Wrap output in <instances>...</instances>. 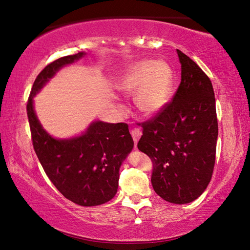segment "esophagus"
<instances>
[{
  "label": "esophagus",
  "instance_id": "esophagus-1",
  "mask_svg": "<svg viewBox=\"0 0 250 250\" xmlns=\"http://www.w3.org/2000/svg\"><path fill=\"white\" fill-rule=\"evenodd\" d=\"M131 135L132 138H133V141H134V144L136 146V144H138V141L140 140L141 135H142V131L139 129V128H134L131 130Z\"/></svg>",
  "mask_w": 250,
  "mask_h": 250
}]
</instances>
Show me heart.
<instances>
[{"mask_svg":"<svg viewBox=\"0 0 250 250\" xmlns=\"http://www.w3.org/2000/svg\"><path fill=\"white\" fill-rule=\"evenodd\" d=\"M121 90L135 94V104L145 115H156L168 104L172 70L165 62L143 61L132 65L119 83Z\"/></svg>","mask_w":250,"mask_h":250,"instance_id":"1","label":"heart"}]
</instances>
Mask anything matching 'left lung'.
<instances>
[{
	"label": "left lung",
	"instance_id": "left-lung-1",
	"mask_svg": "<svg viewBox=\"0 0 250 250\" xmlns=\"http://www.w3.org/2000/svg\"><path fill=\"white\" fill-rule=\"evenodd\" d=\"M181 82L171 102L153 118L141 122L138 148L153 163L151 185L172 204H188L211 180L218 139L212 83L180 50Z\"/></svg>",
	"mask_w": 250,
	"mask_h": 250
}]
</instances>
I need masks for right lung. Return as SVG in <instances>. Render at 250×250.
Listing matches in <instances>:
<instances>
[{"instance_id":"right-lung-1","label":"right lung","mask_w":250,"mask_h":250,"mask_svg":"<svg viewBox=\"0 0 250 250\" xmlns=\"http://www.w3.org/2000/svg\"><path fill=\"white\" fill-rule=\"evenodd\" d=\"M84 54L61 57L39 73L27 102L34 151L48 179L67 199L80 206H97L115 196L119 168L133 148L129 125L125 122H93L84 134L70 140L48 135L33 110V96L62 66Z\"/></svg>"}]
</instances>
